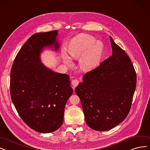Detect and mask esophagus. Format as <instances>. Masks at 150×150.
<instances>
[{"label": "esophagus", "mask_w": 150, "mask_h": 150, "mask_svg": "<svg viewBox=\"0 0 150 150\" xmlns=\"http://www.w3.org/2000/svg\"><path fill=\"white\" fill-rule=\"evenodd\" d=\"M71 83H72V85L73 86V87H76L77 85L79 84V80H77V79H73V81H72Z\"/></svg>", "instance_id": "1"}]
</instances>
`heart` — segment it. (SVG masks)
Instances as JSON below:
<instances>
[{
	"label": "heart",
	"mask_w": 150,
	"mask_h": 150,
	"mask_svg": "<svg viewBox=\"0 0 150 150\" xmlns=\"http://www.w3.org/2000/svg\"><path fill=\"white\" fill-rule=\"evenodd\" d=\"M103 46L100 42L86 34L77 35L71 40L68 47V52L72 58L77 59L79 57V64L83 70H88L98 64L102 56ZM64 53L63 54L64 62L66 64H72V60Z\"/></svg>",
	"instance_id": "1"
}]
</instances>
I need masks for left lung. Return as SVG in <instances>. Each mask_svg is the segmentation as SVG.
Segmentation results:
<instances>
[{"instance_id": "1", "label": "left lung", "mask_w": 150, "mask_h": 150, "mask_svg": "<svg viewBox=\"0 0 150 150\" xmlns=\"http://www.w3.org/2000/svg\"><path fill=\"white\" fill-rule=\"evenodd\" d=\"M112 55L83 76L75 89L88 127L108 130L122 122L130 110L137 76L127 53L110 36Z\"/></svg>"}]
</instances>
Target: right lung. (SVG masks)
I'll return each instance as SVG.
<instances>
[{
    "label": "right lung",
    "instance_id": "1",
    "mask_svg": "<svg viewBox=\"0 0 150 150\" xmlns=\"http://www.w3.org/2000/svg\"><path fill=\"white\" fill-rule=\"evenodd\" d=\"M58 31L33 34L16 55L10 73V95L18 115L40 133L58 129L67 101L73 94L69 76L55 73L40 62L45 47L58 50Z\"/></svg>",
    "mask_w": 150,
    "mask_h": 150
}]
</instances>
